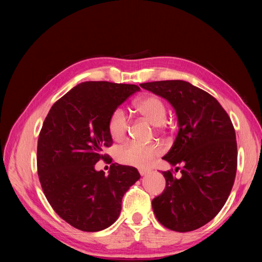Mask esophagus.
<instances>
[{
	"label": "esophagus",
	"mask_w": 262,
	"mask_h": 262,
	"mask_svg": "<svg viewBox=\"0 0 262 262\" xmlns=\"http://www.w3.org/2000/svg\"><path fill=\"white\" fill-rule=\"evenodd\" d=\"M138 171H139V174H141L142 176H145L149 173V169H147V168H139Z\"/></svg>",
	"instance_id": "1"
}]
</instances>
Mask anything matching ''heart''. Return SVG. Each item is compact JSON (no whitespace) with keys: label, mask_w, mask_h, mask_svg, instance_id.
Returning <instances> with one entry per match:
<instances>
[{"label":"heart","mask_w":262,"mask_h":262,"mask_svg":"<svg viewBox=\"0 0 262 262\" xmlns=\"http://www.w3.org/2000/svg\"><path fill=\"white\" fill-rule=\"evenodd\" d=\"M134 108L153 126L160 127L166 121V105L160 97L144 96L135 101ZM108 133L115 142H123L126 138L128 133V120L121 109H116L109 117ZM162 151V146L156 143L148 145L130 143L118 149L117 159L125 165L146 167L160 156Z\"/></svg>","instance_id":"b5f03b06"}]
</instances>
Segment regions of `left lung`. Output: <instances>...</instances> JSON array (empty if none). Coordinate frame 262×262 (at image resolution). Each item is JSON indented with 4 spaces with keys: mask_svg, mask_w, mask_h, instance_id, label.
I'll use <instances>...</instances> for the list:
<instances>
[{
    "mask_svg": "<svg viewBox=\"0 0 262 262\" xmlns=\"http://www.w3.org/2000/svg\"><path fill=\"white\" fill-rule=\"evenodd\" d=\"M142 88L163 97L175 109L179 133L163 157L181 178L162 172L165 190L151 206L164 227L188 232L210 222L232 190L236 173L235 132L219 101L206 91L183 80L145 82Z\"/></svg>",
    "mask_w": 262,
    "mask_h": 262,
    "instance_id": "obj_1",
    "label": "left lung"
}]
</instances>
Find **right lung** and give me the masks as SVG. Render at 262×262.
<instances>
[{
  "mask_svg": "<svg viewBox=\"0 0 262 262\" xmlns=\"http://www.w3.org/2000/svg\"><path fill=\"white\" fill-rule=\"evenodd\" d=\"M136 84L86 81L77 84L47 115L39 135L36 164L45 195L56 213L86 232L101 231L117 220L121 200L141 175L135 167L111 165L96 171L113 144L108 120Z\"/></svg>",
  "mask_w": 262,
  "mask_h": 262,
  "instance_id": "obj_1",
  "label": "right lung"
}]
</instances>
